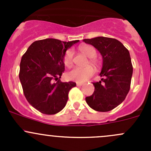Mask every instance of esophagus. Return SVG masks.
I'll list each match as a JSON object with an SVG mask.
<instances>
[{
	"label": "esophagus",
	"mask_w": 151,
	"mask_h": 151,
	"mask_svg": "<svg viewBox=\"0 0 151 151\" xmlns=\"http://www.w3.org/2000/svg\"><path fill=\"white\" fill-rule=\"evenodd\" d=\"M84 84L82 83H77V86H82V85H83Z\"/></svg>",
	"instance_id": "esophagus-1"
}]
</instances>
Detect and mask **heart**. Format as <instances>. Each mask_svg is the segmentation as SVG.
Instances as JSON below:
<instances>
[{"mask_svg": "<svg viewBox=\"0 0 151 151\" xmlns=\"http://www.w3.org/2000/svg\"><path fill=\"white\" fill-rule=\"evenodd\" d=\"M80 50L83 54H85L87 57L90 58H93L96 56V50L93 47L90 45H85L80 47ZM73 58H74V50L72 49L67 50L63 57V63L67 67H70L73 63ZM91 63L96 64V61L93 59H91ZM95 70L92 66H88L85 68H74L71 71L67 73V78L70 80L77 82V83H84L87 81L90 77H92L94 74Z\"/></svg>", "mask_w": 151, "mask_h": 151, "instance_id": "obj_1", "label": "heart"}]
</instances>
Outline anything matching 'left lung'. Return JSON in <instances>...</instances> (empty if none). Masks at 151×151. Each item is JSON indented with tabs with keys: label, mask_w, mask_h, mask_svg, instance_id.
<instances>
[{
	"label": "left lung",
	"mask_w": 151,
	"mask_h": 151,
	"mask_svg": "<svg viewBox=\"0 0 151 151\" xmlns=\"http://www.w3.org/2000/svg\"><path fill=\"white\" fill-rule=\"evenodd\" d=\"M83 42L96 48L103 58L101 81L93 83L95 91L85 101L94 110L108 112L121 104L130 90L133 66L129 52L112 38L99 36Z\"/></svg>",
	"instance_id": "obj_1"
}]
</instances>
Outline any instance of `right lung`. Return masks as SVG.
Listing matches in <instances>:
<instances>
[{"label":"right lung","instance_id":"add662e5","mask_svg":"<svg viewBox=\"0 0 151 151\" xmlns=\"http://www.w3.org/2000/svg\"><path fill=\"white\" fill-rule=\"evenodd\" d=\"M79 40L62 42L46 39L31 44L20 62L19 77L27 101L45 115H54L64 108L74 82L60 80L65 70L66 50Z\"/></svg>","mask_w":151,"mask_h":151}]
</instances>
